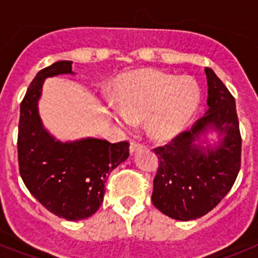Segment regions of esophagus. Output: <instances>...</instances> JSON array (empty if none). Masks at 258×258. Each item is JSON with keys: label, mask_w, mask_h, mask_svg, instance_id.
Wrapping results in <instances>:
<instances>
[{"label": "esophagus", "mask_w": 258, "mask_h": 258, "mask_svg": "<svg viewBox=\"0 0 258 258\" xmlns=\"http://www.w3.org/2000/svg\"><path fill=\"white\" fill-rule=\"evenodd\" d=\"M143 145L142 143H138V142H134V141H132L131 142V147H129V150H131V154H133V152H136L137 150L142 149Z\"/></svg>", "instance_id": "obj_1"}]
</instances>
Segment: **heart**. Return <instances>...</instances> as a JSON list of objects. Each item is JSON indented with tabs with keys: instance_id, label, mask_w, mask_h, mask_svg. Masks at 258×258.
Returning <instances> with one entry per match:
<instances>
[{
	"instance_id": "obj_1",
	"label": "heart",
	"mask_w": 258,
	"mask_h": 258,
	"mask_svg": "<svg viewBox=\"0 0 258 258\" xmlns=\"http://www.w3.org/2000/svg\"><path fill=\"white\" fill-rule=\"evenodd\" d=\"M202 93L195 79L155 70L121 75L113 88V101L121 125L147 120L152 138L166 142L188 126L199 108Z\"/></svg>"
}]
</instances>
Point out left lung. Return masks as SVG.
Returning a JSON list of instances; mask_svg holds the SVG:
<instances>
[{"label":"left lung","mask_w":258,"mask_h":258,"mask_svg":"<svg viewBox=\"0 0 258 258\" xmlns=\"http://www.w3.org/2000/svg\"><path fill=\"white\" fill-rule=\"evenodd\" d=\"M209 109L188 131L154 151L159 168L154 178L152 203L165 216L179 221L203 217L226 197L241 164V136L235 98L207 67ZM214 126L225 138L214 150L193 145L202 133Z\"/></svg>","instance_id":"1"}]
</instances>
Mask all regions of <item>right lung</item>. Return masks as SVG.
Listing matches in <instances>:
<instances>
[{
	"label": "right lung",
	"instance_id": "obj_1",
	"mask_svg": "<svg viewBox=\"0 0 258 258\" xmlns=\"http://www.w3.org/2000/svg\"><path fill=\"white\" fill-rule=\"evenodd\" d=\"M72 74V61L60 60L41 70L20 103L18 163L29 192L49 212L68 221L85 220L103 203L109 173L129 156V142L106 140L60 143L41 125L37 111L46 77Z\"/></svg>",
	"mask_w": 258,
	"mask_h": 258
}]
</instances>
